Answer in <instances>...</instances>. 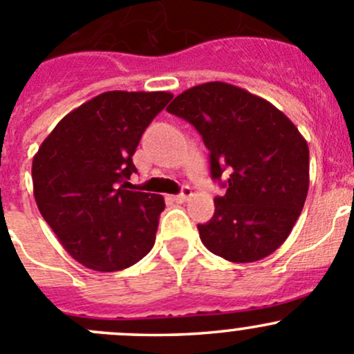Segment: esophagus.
<instances>
[{"instance_id": "1", "label": "esophagus", "mask_w": 354, "mask_h": 354, "mask_svg": "<svg viewBox=\"0 0 354 354\" xmlns=\"http://www.w3.org/2000/svg\"><path fill=\"white\" fill-rule=\"evenodd\" d=\"M190 197H192V188L185 187L183 190H181L180 195H174V200H176V202H180V203H183V202H187V200Z\"/></svg>"}]
</instances>
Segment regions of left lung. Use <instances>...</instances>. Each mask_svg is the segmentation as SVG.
I'll list each match as a JSON object with an SVG mask.
<instances>
[{
  "instance_id": "1",
  "label": "left lung",
  "mask_w": 354,
  "mask_h": 354,
  "mask_svg": "<svg viewBox=\"0 0 354 354\" xmlns=\"http://www.w3.org/2000/svg\"><path fill=\"white\" fill-rule=\"evenodd\" d=\"M167 113L183 118L210 151L214 180L227 178L202 243L234 263L266 259L286 241L310 185L308 144L283 111L226 82L181 92Z\"/></svg>"
}]
</instances>
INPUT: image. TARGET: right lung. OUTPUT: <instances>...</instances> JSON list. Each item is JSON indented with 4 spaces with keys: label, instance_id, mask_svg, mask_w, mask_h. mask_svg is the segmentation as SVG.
<instances>
[{
    "label": "right lung",
    "instance_id": "right-lung-1",
    "mask_svg": "<svg viewBox=\"0 0 354 354\" xmlns=\"http://www.w3.org/2000/svg\"><path fill=\"white\" fill-rule=\"evenodd\" d=\"M169 92L109 91L68 113L32 160L34 198L63 248L84 267L123 270L156 241L162 195L124 190L142 133Z\"/></svg>",
    "mask_w": 354,
    "mask_h": 354
}]
</instances>
